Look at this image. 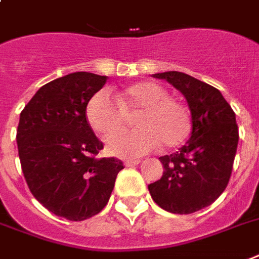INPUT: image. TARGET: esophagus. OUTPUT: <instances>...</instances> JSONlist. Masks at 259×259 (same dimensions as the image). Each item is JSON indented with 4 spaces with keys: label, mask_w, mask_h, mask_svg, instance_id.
<instances>
[{
    "label": "esophagus",
    "mask_w": 259,
    "mask_h": 259,
    "mask_svg": "<svg viewBox=\"0 0 259 259\" xmlns=\"http://www.w3.org/2000/svg\"><path fill=\"white\" fill-rule=\"evenodd\" d=\"M123 164L126 165V167H134V165L140 164V160H134V159H129V160H125V163Z\"/></svg>",
    "instance_id": "1"
}]
</instances>
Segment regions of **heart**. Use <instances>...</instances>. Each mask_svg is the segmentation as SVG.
Masks as SVG:
<instances>
[{
  "label": "heart",
  "instance_id": "b5f03b06",
  "mask_svg": "<svg viewBox=\"0 0 259 259\" xmlns=\"http://www.w3.org/2000/svg\"><path fill=\"white\" fill-rule=\"evenodd\" d=\"M116 101L118 104L108 92L100 91L90 99L85 108L88 125L103 137L120 128L126 115L140 111L135 120L140 130L108 138L107 151L116 157H140L155 151L160 144L175 148L190 134L189 108L169 98L168 91L157 82L141 81L127 87L116 95Z\"/></svg>",
  "mask_w": 259,
  "mask_h": 259
}]
</instances>
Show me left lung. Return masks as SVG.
Returning <instances> with one entry per match:
<instances>
[{
	"mask_svg": "<svg viewBox=\"0 0 259 259\" xmlns=\"http://www.w3.org/2000/svg\"><path fill=\"white\" fill-rule=\"evenodd\" d=\"M182 92L191 112L190 138L179 151L159 157L163 177L148 185L160 208L194 213L220 197L230 181L239 141L235 112L222 92L182 72L155 73Z\"/></svg>",
	"mask_w": 259,
	"mask_h": 259,
	"instance_id": "left-lung-1",
	"label": "left lung"
}]
</instances>
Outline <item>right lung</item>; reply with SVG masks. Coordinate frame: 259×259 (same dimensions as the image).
<instances>
[{
	"label": "right lung",
	"instance_id": "obj_1",
	"mask_svg": "<svg viewBox=\"0 0 259 259\" xmlns=\"http://www.w3.org/2000/svg\"><path fill=\"white\" fill-rule=\"evenodd\" d=\"M107 76L76 72L39 88L20 114L17 148L32 195L55 216L81 222L107 205L118 172L114 157L88 125L87 104Z\"/></svg>",
	"mask_w": 259,
	"mask_h": 259
}]
</instances>
